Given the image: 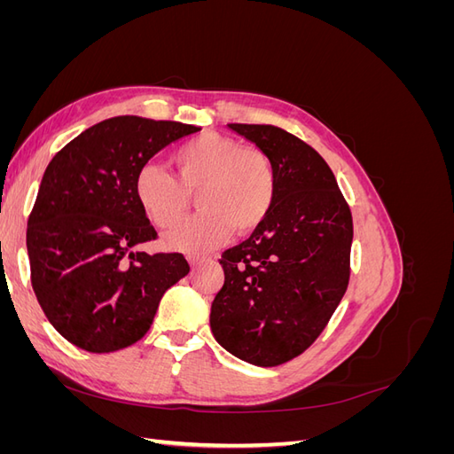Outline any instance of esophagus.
Listing matches in <instances>:
<instances>
[{
	"mask_svg": "<svg viewBox=\"0 0 454 454\" xmlns=\"http://www.w3.org/2000/svg\"><path fill=\"white\" fill-rule=\"evenodd\" d=\"M187 261H189V265H191V269H195L197 265H200L202 261H204V257H197V255H189L187 257Z\"/></svg>",
	"mask_w": 454,
	"mask_h": 454,
	"instance_id": "1",
	"label": "esophagus"
}]
</instances>
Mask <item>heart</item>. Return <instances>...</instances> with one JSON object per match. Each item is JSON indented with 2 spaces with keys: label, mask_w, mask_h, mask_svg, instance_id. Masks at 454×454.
Masks as SVG:
<instances>
[{
  "label": "heart",
  "mask_w": 454,
  "mask_h": 454,
  "mask_svg": "<svg viewBox=\"0 0 454 454\" xmlns=\"http://www.w3.org/2000/svg\"><path fill=\"white\" fill-rule=\"evenodd\" d=\"M177 180L147 162L134 177V197L157 227L180 222L197 193L200 214L162 237L168 250L200 254L225 242L235 229L250 235L265 222L277 199V168L263 149L206 132L174 153Z\"/></svg>",
  "instance_id": "heart-1"
}]
</instances>
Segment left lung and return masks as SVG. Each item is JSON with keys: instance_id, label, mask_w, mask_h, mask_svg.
Returning <instances> with one entry per match:
<instances>
[{"instance_id": "1", "label": "left lung", "mask_w": 454, "mask_h": 454, "mask_svg": "<svg viewBox=\"0 0 454 454\" xmlns=\"http://www.w3.org/2000/svg\"><path fill=\"white\" fill-rule=\"evenodd\" d=\"M229 129L265 151L278 185L265 222L219 259L225 282L210 327L232 356L272 367L307 350L345 295L352 215L332 168L303 140L272 125Z\"/></svg>"}]
</instances>
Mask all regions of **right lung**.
Wrapping results in <instances>:
<instances>
[{
  "label": "right lung",
  "mask_w": 454,
  "mask_h": 454,
  "mask_svg": "<svg viewBox=\"0 0 454 454\" xmlns=\"http://www.w3.org/2000/svg\"><path fill=\"white\" fill-rule=\"evenodd\" d=\"M199 127L138 115L106 119L52 157L28 219L35 297L52 327L87 352L142 339L159 301L189 272L182 254L136 252L157 237L134 177L160 149Z\"/></svg>",
  "instance_id": "1"
}]
</instances>
